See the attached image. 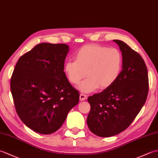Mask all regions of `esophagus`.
Wrapping results in <instances>:
<instances>
[{
    "instance_id": "34e87169",
    "label": "esophagus",
    "mask_w": 158,
    "mask_h": 158,
    "mask_svg": "<svg viewBox=\"0 0 158 158\" xmlns=\"http://www.w3.org/2000/svg\"><path fill=\"white\" fill-rule=\"evenodd\" d=\"M87 98H88V96H87V95L84 94H80V96H79L80 100H81V101H83V100H86Z\"/></svg>"
}]
</instances>
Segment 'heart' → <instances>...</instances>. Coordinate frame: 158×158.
Returning a JSON list of instances; mask_svg holds the SVG:
<instances>
[{
    "instance_id": "obj_1",
    "label": "heart",
    "mask_w": 158,
    "mask_h": 158,
    "mask_svg": "<svg viewBox=\"0 0 158 158\" xmlns=\"http://www.w3.org/2000/svg\"><path fill=\"white\" fill-rule=\"evenodd\" d=\"M75 60H68L64 71L70 83L79 84V89L89 93L100 89L110 88L117 81L122 71L123 56L117 48L99 45H87L75 53Z\"/></svg>"
}]
</instances>
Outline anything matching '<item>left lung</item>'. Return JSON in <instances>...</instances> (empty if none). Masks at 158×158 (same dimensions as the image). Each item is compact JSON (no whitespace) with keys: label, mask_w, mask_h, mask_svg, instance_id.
<instances>
[{"label":"left lung","mask_w":158,"mask_h":158,"mask_svg":"<svg viewBox=\"0 0 158 158\" xmlns=\"http://www.w3.org/2000/svg\"><path fill=\"white\" fill-rule=\"evenodd\" d=\"M113 41L122 53V70L110 88L88 98L91 109L87 123L100 137L125 130L145 105L149 91L148 72L142 57L120 40Z\"/></svg>","instance_id":"left-lung-1"}]
</instances>
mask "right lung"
<instances>
[{"mask_svg":"<svg viewBox=\"0 0 158 158\" xmlns=\"http://www.w3.org/2000/svg\"><path fill=\"white\" fill-rule=\"evenodd\" d=\"M69 51L66 44L40 43L20 57L13 70L11 92L16 112L36 132H55L79 102V92L64 72Z\"/></svg>","mask_w":158,"mask_h":158,"instance_id":"1","label":"right lung"}]
</instances>
